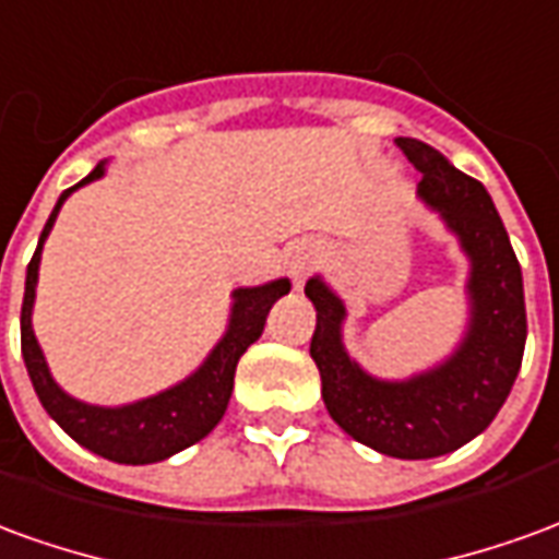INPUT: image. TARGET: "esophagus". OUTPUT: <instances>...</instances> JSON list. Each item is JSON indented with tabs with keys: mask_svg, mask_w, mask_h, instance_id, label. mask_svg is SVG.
I'll list each match as a JSON object with an SVG mask.
<instances>
[{
	"mask_svg": "<svg viewBox=\"0 0 559 559\" xmlns=\"http://www.w3.org/2000/svg\"><path fill=\"white\" fill-rule=\"evenodd\" d=\"M314 266H317V251H311V248H308V251H299V254L290 260L293 278H296V281L308 278V275H311V269H314Z\"/></svg>",
	"mask_w": 559,
	"mask_h": 559,
	"instance_id": "1",
	"label": "esophagus"
}]
</instances>
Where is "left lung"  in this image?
Masks as SVG:
<instances>
[{"label": "left lung", "mask_w": 559, "mask_h": 559, "mask_svg": "<svg viewBox=\"0 0 559 559\" xmlns=\"http://www.w3.org/2000/svg\"><path fill=\"white\" fill-rule=\"evenodd\" d=\"M399 146L421 173V200L443 215L473 260L467 341L431 374L413 377L411 383H380L341 347L344 305L326 284L311 278L305 296L317 308L311 359L320 368L329 416L353 440L383 455L419 461L455 452L491 425L521 368L527 311L518 257L481 182L421 140L399 138Z\"/></svg>", "instance_id": "1"}]
</instances>
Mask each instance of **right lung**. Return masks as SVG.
<instances>
[{
	"instance_id": "1",
	"label": "right lung",
	"mask_w": 559,
	"mask_h": 559,
	"mask_svg": "<svg viewBox=\"0 0 559 559\" xmlns=\"http://www.w3.org/2000/svg\"><path fill=\"white\" fill-rule=\"evenodd\" d=\"M104 173V164L78 182L80 185L98 179ZM68 188L59 197V203L50 212V218L44 224L38 248L32 254L29 266H26V293H23V308H20V350H23V362L32 377V386L41 399L44 411L50 413L59 428L74 437L80 445H86L95 455L116 461V464H152V461H164V457L182 452L197 440H203L215 425L221 421L227 401L233 395V377H236V365L242 359V353L263 335L266 326V314L272 305L278 302L284 293H290V281L281 278L272 281L266 287H251V290H236V302H233V317L227 335L212 350L203 368L194 377H188L179 386L160 392L155 399L138 401L128 407H90L80 401L68 399L62 389L56 386L53 377L47 371L41 347L32 332V302H35V281H38V263H41V245L47 233L53 227L59 206L66 203V197L74 191Z\"/></svg>"
}]
</instances>
